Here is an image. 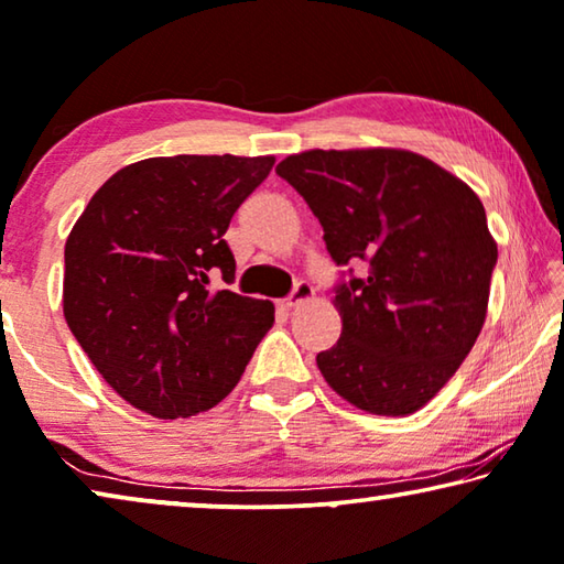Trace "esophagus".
Here are the masks:
<instances>
[{"label": "esophagus", "mask_w": 564, "mask_h": 564, "mask_svg": "<svg viewBox=\"0 0 564 564\" xmlns=\"http://www.w3.org/2000/svg\"><path fill=\"white\" fill-rule=\"evenodd\" d=\"M311 299H314V285L306 283V281H299L296 285H293L291 296L285 299V306L296 308L301 304H306V301H311Z\"/></svg>", "instance_id": "esophagus-1"}]
</instances>
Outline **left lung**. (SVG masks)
Instances as JSON below:
<instances>
[{"label": "left lung", "instance_id": "1", "mask_svg": "<svg viewBox=\"0 0 564 564\" xmlns=\"http://www.w3.org/2000/svg\"><path fill=\"white\" fill-rule=\"evenodd\" d=\"M324 228L341 336L316 355L329 388L372 415L427 405L468 357L489 308L499 250L481 199L408 149H311L275 166Z\"/></svg>", "mask_w": 564, "mask_h": 564}]
</instances>
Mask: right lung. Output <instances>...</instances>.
<instances>
[{"instance_id":"obj_1","label":"right lung","mask_w":564,"mask_h":564,"mask_svg":"<svg viewBox=\"0 0 564 564\" xmlns=\"http://www.w3.org/2000/svg\"><path fill=\"white\" fill-rule=\"evenodd\" d=\"M275 156H154L116 172L65 240L63 314L121 398L159 420L215 408L273 326L223 240Z\"/></svg>"}]
</instances>
